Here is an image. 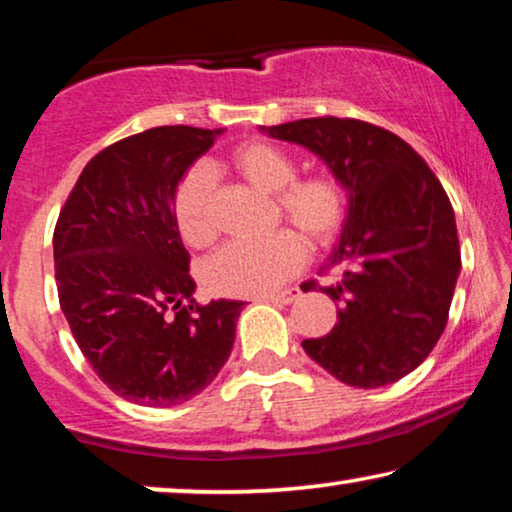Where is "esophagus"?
Masks as SVG:
<instances>
[{
  "instance_id": "esophagus-1",
  "label": "esophagus",
  "mask_w": 512,
  "mask_h": 512,
  "mask_svg": "<svg viewBox=\"0 0 512 512\" xmlns=\"http://www.w3.org/2000/svg\"><path fill=\"white\" fill-rule=\"evenodd\" d=\"M300 295H302L300 288L298 286H291V288H286V291L261 295V298H258V300H268V302H274V305H291V302L298 300Z\"/></svg>"
}]
</instances>
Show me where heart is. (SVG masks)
I'll list each match as a JSON object with an SVG mask.
<instances>
[{
    "label": "heart",
    "mask_w": 512,
    "mask_h": 512,
    "mask_svg": "<svg viewBox=\"0 0 512 512\" xmlns=\"http://www.w3.org/2000/svg\"><path fill=\"white\" fill-rule=\"evenodd\" d=\"M231 166L256 189L274 194L279 217L291 221L309 244L328 247L342 235L351 203L337 173L316 170L298 175L293 154L268 140L240 145L231 154ZM212 187V173L205 166H191L175 187L173 219L182 240L191 247H203L217 235ZM301 236L284 228L263 240L226 242L203 263V284L212 293L233 298L277 291L307 261V244Z\"/></svg>",
    "instance_id": "obj_1"
}]
</instances>
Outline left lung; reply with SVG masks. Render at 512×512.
Here are the masks:
<instances>
[{
  "instance_id": "8db88e82",
  "label": "left lung",
  "mask_w": 512,
  "mask_h": 512,
  "mask_svg": "<svg viewBox=\"0 0 512 512\" xmlns=\"http://www.w3.org/2000/svg\"><path fill=\"white\" fill-rule=\"evenodd\" d=\"M268 133L316 152L351 194L342 240L325 265L337 281L302 286L337 302V325L302 348L353 388L399 381L439 342L462 268L446 189L406 140L376 124L325 115Z\"/></svg>"
}]
</instances>
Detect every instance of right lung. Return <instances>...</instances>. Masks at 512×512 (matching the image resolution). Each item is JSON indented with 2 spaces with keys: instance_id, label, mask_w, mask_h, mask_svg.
Here are the masks:
<instances>
[{
  "instance_id": "1",
  "label": "right lung",
  "mask_w": 512,
  "mask_h": 512,
  "mask_svg": "<svg viewBox=\"0 0 512 512\" xmlns=\"http://www.w3.org/2000/svg\"><path fill=\"white\" fill-rule=\"evenodd\" d=\"M214 131L154 127L87 161L59 210V305L96 376L143 406L207 388L233 348L244 302L198 305L173 194Z\"/></svg>"
}]
</instances>
